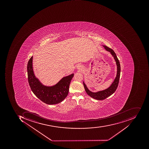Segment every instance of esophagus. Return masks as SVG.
I'll list each match as a JSON object with an SVG mask.
<instances>
[{"label": "esophagus", "mask_w": 149, "mask_h": 149, "mask_svg": "<svg viewBox=\"0 0 149 149\" xmlns=\"http://www.w3.org/2000/svg\"><path fill=\"white\" fill-rule=\"evenodd\" d=\"M76 68H77V69H79V70H81V71L82 70V67L80 65H77V67H76Z\"/></svg>", "instance_id": "obj_1"}]
</instances>
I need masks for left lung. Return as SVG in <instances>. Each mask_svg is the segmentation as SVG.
<instances>
[{"label": "left lung", "mask_w": 149, "mask_h": 149, "mask_svg": "<svg viewBox=\"0 0 149 149\" xmlns=\"http://www.w3.org/2000/svg\"><path fill=\"white\" fill-rule=\"evenodd\" d=\"M102 46L104 47L105 50L110 52L111 55H112V56L114 57L115 61L116 62L117 66V74L114 81L112 82V84L108 88L103 90V91L97 92H93L90 91L88 90L84 82L83 81L85 91L91 97L94 98V99L98 100H102L106 99L108 97L111 96V95H112L116 91L118 86L119 80H120V62H119V59L117 58L116 54L112 49L108 47L107 46H104V45H102Z\"/></svg>", "instance_id": "8db88e82"}]
</instances>
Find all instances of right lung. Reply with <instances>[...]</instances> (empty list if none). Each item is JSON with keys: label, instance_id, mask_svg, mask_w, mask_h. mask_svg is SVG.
I'll return each mask as SVG.
<instances>
[{"label": "right lung", "instance_id": "add662e5", "mask_svg": "<svg viewBox=\"0 0 149 149\" xmlns=\"http://www.w3.org/2000/svg\"><path fill=\"white\" fill-rule=\"evenodd\" d=\"M28 79L31 91L38 98L49 105L58 104L68 96L69 85L74 73L63 77L55 85L49 86L43 85L36 77L33 67V56L27 64Z\"/></svg>", "mask_w": 149, "mask_h": 149}]
</instances>
